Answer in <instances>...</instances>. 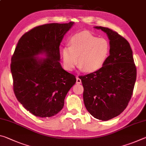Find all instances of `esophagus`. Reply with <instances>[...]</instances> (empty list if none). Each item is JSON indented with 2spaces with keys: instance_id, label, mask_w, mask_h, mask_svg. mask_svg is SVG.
<instances>
[{
  "instance_id": "1",
  "label": "esophagus",
  "mask_w": 146,
  "mask_h": 146,
  "mask_svg": "<svg viewBox=\"0 0 146 146\" xmlns=\"http://www.w3.org/2000/svg\"><path fill=\"white\" fill-rule=\"evenodd\" d=\"M76 84H81V79L79 78L78 76H76Z\"/></svg>"
}]
</instances>
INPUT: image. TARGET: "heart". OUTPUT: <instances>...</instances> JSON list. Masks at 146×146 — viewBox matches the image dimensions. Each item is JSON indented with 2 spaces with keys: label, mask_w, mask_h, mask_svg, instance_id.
Returning <instances> with one entry per match:
<instances>
[{
  "label": "heart",
  "mask_w": 146,
  "mask_h": 146,
  "mask_svg": "<svg viewBox=\"0 0 146 146\" xmlns=\"http://www.w3.org/2000/svg\"><path fill=\"white\" fill-rule=\"evenodd\" d=\"M110 53V44L108 39L98 38L87 31L73 35L69 41V47L62 49L63 64L68 70H73L78 62V68L89 73L100 70Z\"/></svg>",
  "instance_id": "1"
}]
</instances>
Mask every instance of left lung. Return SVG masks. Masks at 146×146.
<instances>
[{
    "label": "left lung",
    "mask_w": 146,
    "mask_h": 146,
    "mask_svg": "<svg viewBox=\"0 0 146 146\" xmlns=\"http://www.w3.org/2000/svg\"><path fill=\"white\" fill-rule=\"evenodd\" d=\"M108 36L110 53L100 70L80 76L84 102L88 112L98 120L117 117L126 108L134 89L137 69L127 40L108 28L95 26Z\"/></svg>",
    "instance_id": "obj_1"
}]
</instances>
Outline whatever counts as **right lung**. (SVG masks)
<instances>
[{
	"label": "right lung",
	"mask_w": 146,
	"mask_h": 146,
	"mask_svg": "<svg viewBox=\"0 0 146 146\" xmlns=\"http://www.w3.org/2000/svg\"><path fill=\"white\" fill-rule=\"evenodd\" d=\"M74 23L37 26L19 39L11 72L17 100L36 117H51L63 108L76 78L60 63V44ZM41 56L46 58H40Z\"/></svg>",
	"instance_id": "right-lung-1"
}]
</instances>
